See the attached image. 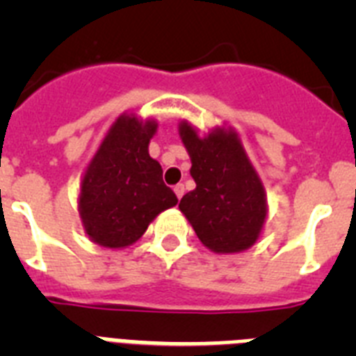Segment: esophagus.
Here are the masks:
<instances>
[{
  "label": "esophagus",
  "mask_w": 356,
  "mask_h": 356,
  "mask_svg": "<svg viewBox=\"0 0 356 356\" xmlns=\"http://www.w3.org/2000/svg\"><path fill=\"white\" fill-rule=\"evenodd\" d=\"M175 194H176V197H178V200H181V196H184V194H185V187H184V184L175 185Z\"/></svg>",
  "instance_id": "1"
}]
</instances>
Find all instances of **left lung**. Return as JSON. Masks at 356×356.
Segmentation results:
<instances>
[{"label":"left lung","instance_id":"obj_1","mask_svg":"<svg viewBox=\"0 0 356 356\" xmlns=\"http://www.w3.org/2000/svg\"><path fill=\"white\" fill-rule=\"evenodd\" d=\"M196 188L185 194L180 210L213 253H238L260 237L267 216L266 191L232 128H216L200 137L180 122Z\"/></svg>","mask_w":356,"mask_h":356}]
</instances>
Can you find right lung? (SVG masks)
<instances>
[{
	"mask_svg": "<svg viewBox=\"0 0 356 356\" xmlns=\"http://www.w3.org/2000/svg\"><path fill=\"white\" fill-rule=\"evenodd\" d=\"M155 131V119L119 115L85 169L78 212L85 234L99 246H131L160 212L178 203L147 151Z\"/></svg>",
	"mask_w": 356,
	"mask_h": 356,
	"instance_id": "right-lung-1",
	"label": "right lung"
}]
</instances>
